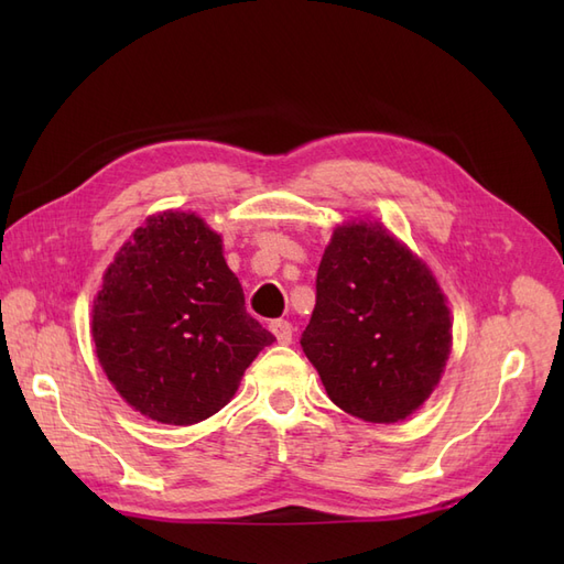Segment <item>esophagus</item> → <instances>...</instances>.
<instances>
[{
	"instance_id": "obj_1",
	"label": "esophagus",
	"mask_w": 564,
	"mask_h": 564,
	"mask_svg": "<svg viewBox=\"0 0 564 564\" xmlns=\"http://www.w3.org/2000/svg\"><path fill=\"white\" fill-rule=\"evenodd\" d=\"M270 332L275 334L278 344H282V346H289L294 340V327L286 319H272L270 322Z\"/></svg>"
}]
</instances>
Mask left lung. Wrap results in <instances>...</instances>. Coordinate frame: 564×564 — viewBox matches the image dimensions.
<instances>
[{
    "label": "left lung",
    "mask_w": 564,
    "mask_h": 564,
    "mask_svg": "<svg viewBox=\"0 0 564 564\" xmlns=\"http://www.w3.org/2000/svg\"><path fill=\"white\" fill-rule=\"evenodd\" d=\"M329 400L369 423H398L433 395L452 352V311L419 253L381 220L332 232L301 336Z\"/></svg>",
    "instance_id": "8db88e82"
}]
</instances>
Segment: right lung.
I'll use <instances>...</instances> for the list:
<instances>
[{
	"label": "right lung",
	"mask_w": 564,
	"mask_h": 564,
	"mask_svg": "<svg viewBox=\"0 0 564 564\" xmlns=\"http://www.w3.org/2000/svg\"><path fill=\"white\" fill-rule=\"evenodd\" d=\"M91 338L133 412L193 425L220 412L275 336L245 308L224 240L193 212L152 214L106 268Z\"/></svg>",
	"instance_id": "obj_1"
}]
</instances>
